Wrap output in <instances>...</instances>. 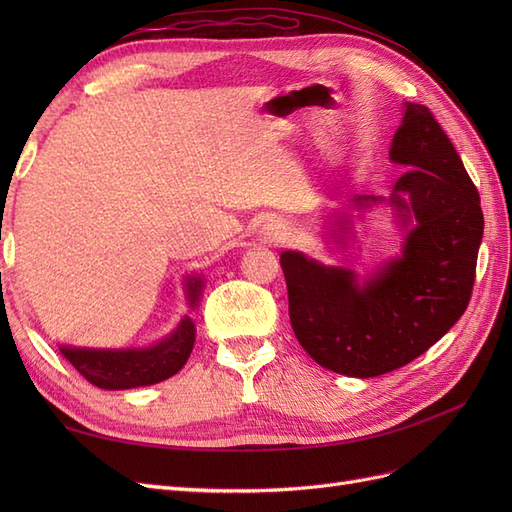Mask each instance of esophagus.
Listing matches in <instances>:
<instances>
[{
    "label": "esophagus",
    "mask_w": 512,
    "mask_h": 512,
    "mask_svg": "<svg viewBox=\"0 0 512 512\" xmlns=\"http://www.w3.org/2000/svg\"><path fill=\"white\" fill-rule=\"evenodd\" d=\"M260 237H262V241H265V243L280 245V243H284L288 239V228H286V224L273 220V222H267L265 226L260 228Z\"/></svg>",
    "instance_id": "34e87169"
}]
</instances>
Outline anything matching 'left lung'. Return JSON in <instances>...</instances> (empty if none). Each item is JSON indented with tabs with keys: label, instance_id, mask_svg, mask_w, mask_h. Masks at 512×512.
Masks as SVG:
<instances>
[{
	"label": "left lung",
	"instance_id": "obj_1",
	"mask_svg": "<svg viewBox=\"0 0 512 512\" xmlns=\"http://www.w3.org/2000/svg\"><path fill=\"white\" fill-rule=\"evenodd\" d=\"M389 158L408 168L389 196L406 230L401 254L359 277L301 252H282L292 331L335 374L374 378L408 365L463 316L483 239L480 196L440 123L423 104L401 106ZM367 209L384 198L359 196ZM335 232L350 230L337 215Z\"/></svg>",
	"mask_w": 512,
	"mask_h": 512
}]
</instances>
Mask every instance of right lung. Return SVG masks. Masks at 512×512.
<instances>
[{"instance_id":"obj_1","label":"right lung","mask_w":512,"mask_h":512,"mask_svg":"<svg viewBox=\"0 0 512 512\" xmlns=\"http://www.w3.org/2000/svg\"><path fill=\"white\" fill-rule=\"evenodd\" d=\"M203 277H185V297L190 307L198 305L203 292ZM196 327L192 318L183 316L177 329L166 335L162 342L147 348H76L59 346V352L74 365L79 374L98 389L123 391L136 386L158 384L177 371L188 361L194 348Z\"/></svg>"}]
</instances>
